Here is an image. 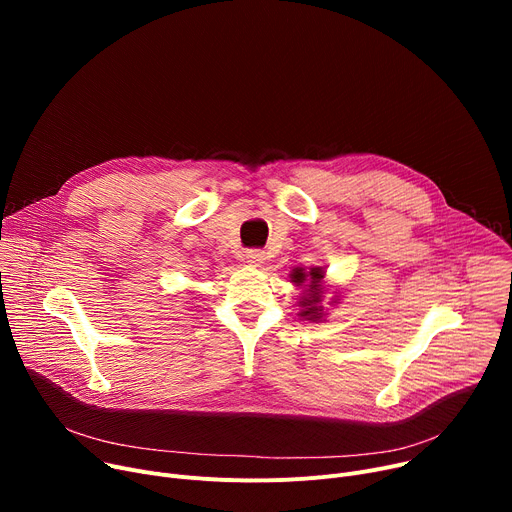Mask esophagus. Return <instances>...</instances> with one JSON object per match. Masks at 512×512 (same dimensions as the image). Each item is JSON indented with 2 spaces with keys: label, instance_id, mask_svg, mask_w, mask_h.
<instances>
[{
  "label": "esophagus",
  "instance_id": "34e87169",
  "mask_svg": "<svg viewBox=\"0 0 512 512\" xmlns=\"http://www.w3.org/2000/svg\"><path fill=\"white\" fill-rule=\"evenodd\" d=\"M263 259H265V253L261 249H249L247 251V261L255 267H259L263 263Z\"/></svg>",
  "mask_w": 512,
  "mask_h": 512
}]
</instances>
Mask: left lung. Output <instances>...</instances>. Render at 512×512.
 Returning <instances> with one entry per match:
<instances>
[{
	"label": "left lung",
	"mask_w": 512,
	"mask_h": 512,
	"mask_svg": "<svg viewBox=\"0 0 512 512\" xmlns=\"http://www.w3.org/2000/svg\"><path fill=\"white\" fill-rule=\"evenodd\" d=\"M324 278V272H321V267H313L309 274H305L303 270H294L292 272V282L294 284H303L305 280H309L307 284V297L301 301L305 311H301L303 317L307 319H319L321 317V307H319V299H321V288L319 282Z\"/></svg>",
	"instance_id": "1"
}]
</instances>
